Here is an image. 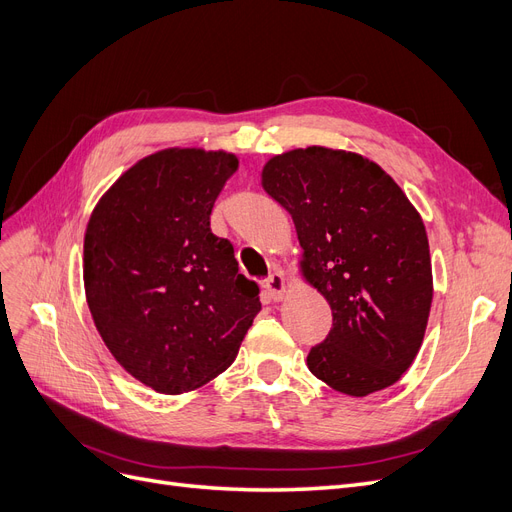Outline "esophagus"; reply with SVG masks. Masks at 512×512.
I'll list each match as a JSON object with an SVG mask.
<instances>
[{
  "label": "esophagus",
  "mask_w": 512,
  "mask_h": 512,
  "mask_svg": "<svg viewBox=\"0 0 512 512\" xmlns=\"http://www.w3.org/2000/svg\"><path fill=\"white\" fill-rule=\"evenodd\" d=\"M263 287H266L268 295L274 299V301H280L282 297H285L287 293V280H285V274L282 272H272L266 280H263Z\"/></svg>",
  "instance_id": "34e87169"
}]
</instances>
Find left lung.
<instances>
[{
    "label": "left lung",
    "instance_id": "8db88e82",
    "mask_svg": "<svg viewBox=\"0 0 512 512\" xmlns=\"http://www.w3.org/2000/svg\"><path fill=\"white\" fill-rule=\"evenodd\" d=\"M261 185L293 217L301 266L333 312L308 369L350 396L399 382L432 304L426 227L403 189L375 162L318 145L274 156Z\"/></svg>",
    "mask_w": 512,
    "mask_h": 512
}]
</instances>
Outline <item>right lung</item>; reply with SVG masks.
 Listing matches in <instances>:
<instances>
[{
	"label": "right lung",
	"mask_w": 512,
	"mask_h": 512,
	"mask_svg": "<svg viewBox=\"0 0 512 512\" xmlns=\"http://www.w3.org/2000/svg\"><path fill=\"white\" fill-rule=\"evenodd\" d=\"M236 168L225 151L164 149L128 168L90 215L92 320L113 358L156 392H189L223 373L261 310L232 242L211 232Z\"/></svg>",
	"instance_id": "add662e5"
}]
</instances>
